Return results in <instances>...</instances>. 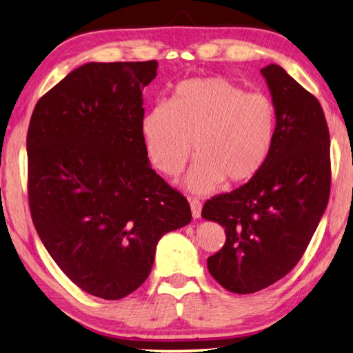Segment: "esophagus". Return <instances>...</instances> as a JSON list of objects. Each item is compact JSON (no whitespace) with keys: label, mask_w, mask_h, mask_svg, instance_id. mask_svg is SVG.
<instances>
[{"label":"esophagus","mask_w":353,"mask_h":353,"mask_svg":"<svg viewBox=\"0 0 353 353\" xmlns=\"http://www.w3.org/2000/svg\"><path fill=\"white\" fill-rule=\"evenodd\" d=\"M190 209H192V216L199 218L201 216V203L196 198H190Z\"/></svg>","instance_id":"1"}]
</instances>
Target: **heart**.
<instances>
[{
	"label": "heart",
	"mask_w": 353,
	"mask_h": 353,
	"mask_svg": "<svg viewBox=\"0 0 353 353\" xmlns=\"http://www.w3.org/2000/svg\"><path fill=\"white\" fill-rule=\"evenodd\" d=\"M141 135L152 164L168 176L183 170L194 143L198 158L184 185L208 194L224 179L236 185L261 172L275 144L276 110L269 97L228 78H192L144 115Z\"/></svg>",
	"instance_id": "heart-1"
}]
</instances>
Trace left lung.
Masks as SVG:
<instances>
[{"label": "left lung", "instance_id": "left-lung-1", "mask_svg": "<svg viewBox=\"0 0 353 353\" xmlns=\"http://www.w3.org/2000/svg\"><path fill=\"white\" fill-rule=\"evenodd\" d=\"M261 75L276 110L272 154L256 176L205 201L201 216L221 224L223 249L210 275L234 294H254L295 268L329 201L330 137L318 99L281 65Z\"/></svg>", "mask_w": 353, "mask_h": 353}]
</instances>
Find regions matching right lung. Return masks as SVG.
<instances>
[{"label":"right lung","mask_w":353,"mask_h":353,"mask_svg":"<svg viewBox=\"0 0 353 353\" xmlns=\"http://www.w3.org/2000/svg\"><path fill=\"white\" fill-rule=\"evenodd\" d=\"M157 61L88 63L39 98L28 130L32 221L79 289L128 296L157 244L190 223V205L150 168L143 90Z\"/></svg>","instance_id":"add662e5"}]
</instances>
